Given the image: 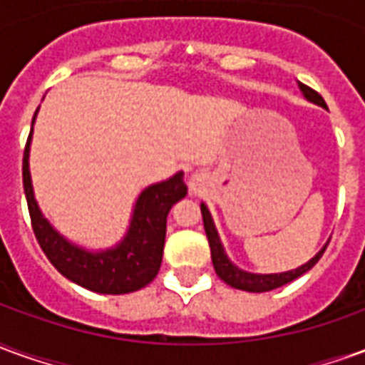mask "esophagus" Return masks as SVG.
<instances>
[{
  "label": "esophagus",
  "mask_w": 365,
  "mask_h": 365,
  "mask_svg": "<svg viewBox=\"0 0 365 365\" xmlns=\"http://www.w3.org/2000/svg\"><path fill=\"white\" fill-rule=\"evenodd\" d=\"M190 187L191 191H199V187H201V180H199V175H193V178H191Z\"/></svg>",
  "instance_id": "esophagus-1"
}]
</instances>
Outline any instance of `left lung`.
<instances>
[{"label":"left lung","instance_id":"left-lung-1","mask_svg":"<svg viewBox=\"0 0 365 365\" xmlns=\"http://www.w3.org/2000/svg\"><path fill=\"white\" fill-rule=\"evenodd\" d=\"M297 86L307 101H311V103L314 105H321V107L327 109L324 99H322L317 91L311 90L309 86H305V83L301 82H297ZM201 215H203V227H205L207 240H209V246H211V260H213L215 272H217V275L221 277L222 282L227 283V285H230V287H235V289L252 291V293H264V291L277 289V287H282L285 283L293 282V279H297V277H301L303 274H307L317 262L321 260L324 248L329 246V242H327L319 252L314 254L311 260L305 262L303 266H299V268L295 269H287V272H279V274H254V272H246V269L238 268L237 264H232V262L229 260V256L225 252V246H222L221 242V237H219L217 227H215L213 217L209 213V209H207L205 203H201Z\"/></svg>","mask_w":365,"mask_h":365}]
</instances>
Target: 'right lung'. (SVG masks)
<instances>
[{"label": "right lung", "instance_id": "right-lung-1", "mask_svg": "<svg viewBox=\"0 0 365 365\" xmlns=\"http://www.w3.org/2000/svg\"><path fill=\"white\" fill-rule=\"evenodd\" d=\"M36 113L38 109L33 125ZM33 125L23 154V187L35 237L46 258L70 282L96 293L123 295L146 287L158 275L162 264L168 213L174 203L187 195L183 172L144 187L135 201L125 237L111 248L90 250L60 235L36 203L29 168Z\"/></svg>", "mask_w": 365, "mask_h": 365}]
</instances>
